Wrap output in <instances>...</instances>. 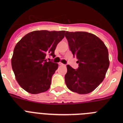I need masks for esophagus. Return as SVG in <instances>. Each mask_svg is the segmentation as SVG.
I'll return each instance as SVG.
<instances>
[{
  "mask_svg": "<svg viewBox=\"0 0 123 123\" xmlns=\"http://www.w3.org/2000/svg\"><path fill=\"white\" fill-rule=\"evenodd\" d=\"M58 65H60V66H63V65H64V64L62 63H61V62H60L59 63H58Z\"/></svg>",
  "mask_w": 123,
  "mask_h": 123,
  "instance_id": "1",
  "label": "esophagus"
}]
</instances>
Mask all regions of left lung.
Returning <instances> with one entry per match:
<instances>
[{
	"mask_svg": "<svg viewBox=\"0 0 123 123\" xmlns=\"http://www.w3.org/2000/svg\"><path fill=\"white\" fill-rule=\"evenodd\" d=\"M65 37L69 49L79 63L76 69L67 66L66 85L74 92L89 94L105 78L110 65L108 49L102 40L89 32L67 31Z\"/></svg>",
	"mask_w": 123,
	"mask_h": 123,
	"instance_id": "8db88e82",
	"label": "left lung"
}]
</instances>
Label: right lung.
<instances>
[{
    "label": "right lung",
    "instance_id": "1",
    "mask_svg": "<svg viewBox=\"0 0 123 123\" xmlns=\"http://www.w3.org/2000/svg\"><path fill=\"white\" fill-rule=\"evenodd\" d=\"M65 31H34L25 35L15 45L12 67L19 85L26 92L39 94L50 88L52 77L58 68L56 63L47 62V55L55 57L57 44Z\"/></svg>",
    "mask_w": 123,
    "mask_h": 123
}]
</instances>
